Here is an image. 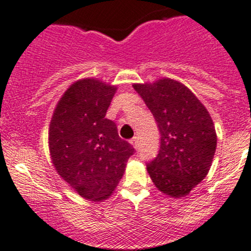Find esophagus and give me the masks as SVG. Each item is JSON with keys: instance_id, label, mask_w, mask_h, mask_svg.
<instances>
[{"instance_id": "obj_1", "label": "esophagus", "mask_w": 251, "mask_h": 251, "mask_svg": "<svg viewBox=\"0 0 251 251\" xmlns=\"http://www.w3.org/2000/svg\"><path fill=\"white\" fill-rule=\"evenodd\" d=\"M130 143L132 144L134 149H136V150L138 149V138H137V137H133V138L130 141Z\"/></svg>"}]
</instances>
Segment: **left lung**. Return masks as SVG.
<instances>
[{"label":"left lung","mask_w":251,"mask_h":251,"mask_svg":"<svg viewBox=\"0 0 251 251\" xmlns=\"http://www.w3.org/2000/svg\"><path fill=\"white\" fill-rule=\"evenodd\" d=\"M133 89L154 115L161 133L160 150L147 170L161 192L172 197L189 195L204 179L216 149L209 113L179 81L162 78Z\"/></svg>","instance_id":"obj_1"}]
</instances>
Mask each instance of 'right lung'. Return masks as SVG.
<instances>
[{
    "label": "right lung",
    "instance_id": "right-lung-1",
    "mask_svg": "<svg viewBox=\"0 0 251 251\" xmlns=\"http://www.w3.org/2000/svg\"><path fill=\"white\" fill-rule=\"evenodd\" d=\"M117 88L99 79L75 81L62 95L49 126L52 165L81 197L102 201L125 172L134 148L105 118Z\"/></svg>",
    "mask_w": 251,
    "mask_h": 251
}]
</instances>
